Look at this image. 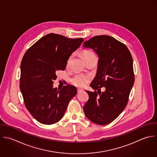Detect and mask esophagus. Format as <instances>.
Wrapping results in <instances>:
<instances>
[{"label":"esophagus","instance_id":"34e87169","mask_svg":"<svg viewBox=\"0 0 157 157\" xmlns=\"http://www.w3.org/2000/svg\"><path fill=\"white\" fill-rule=\"evenodd\" d=\"M77 91H78V93H81V92H82L83 91V90H82V89L78 88V89H77Z\"/></svg>","mask_w":157,"mask_h":157}]
</instances>
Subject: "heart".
<instances>
[{
	"label": "heart",
	"instance_id": "1",
	"mask_svg": "<svg viewBox=\"0 0 157 157\" xmlns=\"http://www.w3.org/2000/svg\"><path fill=\"white\" fill-rule=\"evenodd\" d=\"M83 56L84 57L85 59H87L88 58L93 56H95L92 52L89 51H84L83 52ZM72 59V56H70L67 62V66L68 67L70 64V62L71 61ZM89 81V78L85 76L81 75H76L74 78L71 79V83L74 84L76 86L78 87H83Z\"/></svg>",
	"mask_w": 157,
	"mask_h": 157
}]
</instances>
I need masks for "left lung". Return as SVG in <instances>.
<instances>
[{"instance_id": "1", "label": "left lung", "mask_w": 157, "mask_h": 157, "mask_svg": "<svg viewBox=\"0 0 157 157\" xmlns=\"http://www.w3.org/2000/svg\"><path fill=\"white\" fill-rule=\"evenodd\" d=\"M83 47L93 49L99 57L97 74L90 85L95 92L86 90L89 98L84 112L92 122L107 125L127 105L135 81L132 56L124 44L108 35L94 36L84 42ZM101 87H105L103 92Z\"/></svg>"}]
</instances>
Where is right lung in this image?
<instances>
[{
	"label": "right lung",
	"instance_id": "right-lung-1",
	"mask_svg": "<svg viewBox=\"0 0 157 157\" xmlns=\"http://www.w3.org/2000/svg\"><path fill=\"white\" fill-rule=\"evenodd\" d=\"M49 33L33 44L25 53L21 63L20 90L25 106L40 123L51 125L63 116L70 100L77 94L71 85L62 89L53 87L56 72L64 70L68 59L83 42Z\"/></svg>",
	"mask_w": 157,
	"mask_h": 157
}]
</instances>
